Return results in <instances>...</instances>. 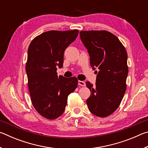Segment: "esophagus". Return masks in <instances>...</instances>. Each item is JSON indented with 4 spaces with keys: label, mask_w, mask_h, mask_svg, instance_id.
<instances>
[{
    "label": "esophagus",
    "mask_w": 148,
    "mask_h": 148,
    "mask_svg": "<svg viewBox=\"0 0 148 148\" xmlns=\"http://www.w3.org/2000/svg\"><path fill=\"white\" fill-rule=\"evenodd\" d=\"M78 85L79 86H86V83H85L83 81H80V80H79L78 81Z\"/></svg>",
    "instance_id": "obj_1"
}]
</instances>
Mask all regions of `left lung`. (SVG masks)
Listing matches in <instances>:
<instances>
[{"mask_svg":"<svg viewBox=\"0 0 148 148\" xmlns=\"http://www.w3.org/2000/svg\"><path fill=\"white\" fill-rule=\"evenodd\" d=\"M79 34L91 66L99 70L95 86L86 83L91 91L87 104L92 114L106 117L117 109L126 91L127 51L116 35L107 31H82Z\"/></svg>","mask_w":148,"mask_h":148,"instance_id":"left-lung-1","label":"left lung"}]
</instances>
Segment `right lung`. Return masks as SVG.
I'll use <instances>...</instances> for the list:
<instances>
[{
	"instance_id": "obj_1",
	"label": "right lung",
	"mask_w": 148,
	"mask_h": 148,
	"mask_svg": "<svg viewBox=\"0 0 148 148\" xmlns=\"http://www.w3.org/2000/svg\"><path fill=\"white\" fill-rule=\"evenodd\" d=\"M79 33L72 31H49L31 41L25 69L32 104L39 114L50 120L63 113L68 96L76 89V77L57 76V67L63 64L64 50Z\"/></svg>"
}]
</instances>
